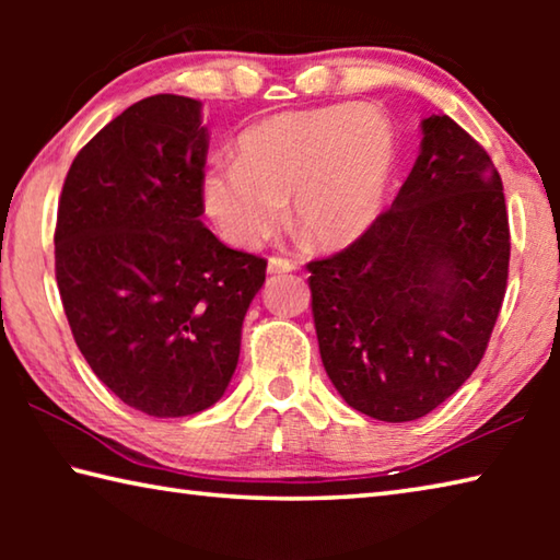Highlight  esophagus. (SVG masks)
I'll return each instance as SVG.
<instances>
[{"mask_svg":"<svg viewBox=\"0 0 560 560\" xmlns=\"http://www.w3.org/2000/svg\"><path fill=\"white\" fill-rule=\"evenodd\" d=\"M289 271H296V261H289L281 257L269 259V273H289Z\"/></svg>","mask_w":560,"mask_h":560,"instance_id":"34e87169","label":"esophagus"}]
</instances>
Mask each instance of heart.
Masks as SVG:
<instances>
[{"label":"heart","mask_w":560,"mask_h":560,"mask_svg":"<svg viewBox=\"0 0 560 560\" xmlns=\"http://www.w3.org/2000/svg\"><path fill=\"white\" fill-rule=\"evenodd\" d=\"M236 163L200 177L207 217L226 244L259 249L287 222L320 249L358 242L383 212L397 143L390 118L368 103L283 110L236 138Z\"/></svg>","instance_id":"1"}]
</instances>
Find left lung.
<instances>
[{"label": "left lung", "instance_id": "8db88e82", "mask_svg": "<svg viewBox=\"0 0 560 560\" xmlns=\"http://www.w3.org/2000/svg\"><path fill=\"white\" fill-rule=\"evenodd\" d=\"M422 143L393 207L348 249L308 264L324 368L368 417L410 422L474 373L509 277L504 189L487 150L450 116Z\"/></svg>", "mask_w": 560, "mask_h": 560}]
</instances>
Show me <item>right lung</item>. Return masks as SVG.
<instances>
[{
    "instance_id": "right-lung-1",
    "label": "right lung",
    "mask_w": 560,
    "mask_h": 560,
    "mask_svg": "<svg viewBox=\"0 0 560 560\" xmlns=\"http://www.w3.org/2000/svg\"><path fill=\"white\" fill-rule=\"evenodd\" d=\"M202 103H132L75 155L56 220V283L98 381L150 417L212 407L240 360L267 261L202 224Z\"/></svg>"
}]
</instances>
